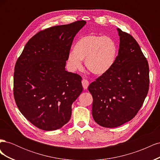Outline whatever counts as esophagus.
I'll list each match as a JSON object with an SVG mask.
<instances>
[{"label":"esophagus","mask_w":160,"mask_h":160,"mask_svg":"<svg viewBox=\"0 0 160 160\" xmlns=\"http://www.w3.org/2000/svg\"><path fill=\"white\" fill-rule=\"evenodd\" d=\"M89 85V82L88 80H86V79H83V80H82V85H83V88L85 89H88Z\"/></svg>","instance_id":"esophagus-1"}]
</instances>
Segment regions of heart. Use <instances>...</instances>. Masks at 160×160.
<instances>
[{
  "mask_svg": "<svg viewBox=\"0 0 160 160\" xmlns=\"http://www.w3.org/2000/svg\"><path fill=\"white\" fill-rule=\"evenodd\" d=\"M118 56V46L109 37L90 34L80 38L71 51L67 61L72 70L82 68V60L89 71L102 75L110 71Z\"/></svg>",
  "mask_w": 160,
  "mask_h": 160,
  "instance_id": "obj_1",
  "label": "heart"
}]
</instances>
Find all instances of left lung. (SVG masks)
<instances>
[{
	"instance_id": "obj_1",
	"label": "left lung",
	"mask_w": 160,
	"mask_h": 160,
	"mask_svg": "<svg viewBox=\"0 0 160 160\" xmlns=\"http://www.w3.org/2000/svg\"><path fill=\"white\" fill-rule=\"evenodd\" d=\"M120 43L112 68L89 85L92 115L105 128H116L132 120L142 108L149 90V65L138 42L118 28Z\"/></svg>"
}]
</instances>
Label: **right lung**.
Masks as SVG:
<instances>
[{"label": "right lung", "instance_id": "right-lung-1", "mask_svg": "<svg viewBox=\"0 0 160 160\" xmlns=\"http://www.w3.org/2000/svg\"><path fill=\"white\" fill-rule=\"evenodd\" d=\"M86 24L77 21L41 31L27 42L14 72V98L25 118L45 131L69 122L71 105L83 91L81 77L65 71L76 34Z\"/></svg>", "mask_w": 160, "mask_h": 160}]
</instances>
